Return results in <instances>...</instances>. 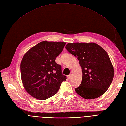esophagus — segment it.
Returning <instances> with one entry per match:
<instances>
[{
    "label": "esophagus",
    "mask_w": 126,
    "mask_h": 126,
    "mask_svg": "<svg viewBox=\"0 0 126 126\" xmlns=\"http://www.w3.org/2000/svg\"><path fill=\"white\" fill-rule=\"evenodd\" d=\"M71 75H70V74H69V75H68V79L70 80V79H71Z\"/></svg>",
    "instance_id": "34e87169"
}]
</instances>
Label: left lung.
<instances>
[{
  "mask_svg": "<svg viewBox=\"0 0 126 126\" xmlns=\"http://www.w3.org/2000/svg\"><path fill=\"white\" fill-rule=\"evenodd\" d=\"M66 48L78 58L82 67V83L75 88L76 93L86 99L103 94L111 84L114 74L108 53L94 43H69Z\"/></svg>",
  "mask_w": 126,
  "mask_h": 126,
  "instance_id": "obj_1",
  "label": "left lung"
}]
</instances>
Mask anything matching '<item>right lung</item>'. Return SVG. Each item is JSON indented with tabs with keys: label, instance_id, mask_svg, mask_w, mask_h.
Here are the masks:
<instances>
[{
	"label": "right lung",
	"instance_id": "obj_1",
	"mask_svg": "<svg viewBox=\"0 0 126 126\" xmlns=\"http://www.w3.org/2000/svg\"><path fill=\"white\" fill-rule=\"evenodd\" d=\"M66 43L44 41L24 55L21 63V74L25 89L33 97L46 100L56 94L67 77L62 73L55 59Z\"/></svg>",
	"mask_w": 126,
	"mask_h": 126
}]
</instances>
